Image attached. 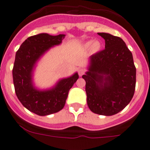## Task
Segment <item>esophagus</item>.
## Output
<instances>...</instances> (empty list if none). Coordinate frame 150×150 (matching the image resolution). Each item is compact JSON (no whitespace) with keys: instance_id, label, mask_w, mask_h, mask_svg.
Here are the masks:
<instances>
[{"instance_id":"esophagus-1","label":"esophagus","mask_w":150,"mask_h":150,"mask_svg":"<svg viewBox=\"0 0 150 150\" xmlns=\"http://www.w3.org/2000/svg\"><path fill=\"white\" fill-rule=\"evenodd\" d=\"M85 71H86V70L84 69H79V71H78L79 75L80 76H82L84 73H85Z\"/></svg>"}]
</instances>
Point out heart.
Here are the masks:
<instances>
[{"mask_svg":"<svg viewBox=\"0 0 150 150\" xmlns=\"http://www.w3.org/2000/svg\"><path fill=\"white\" fill-rule=\"evenodd\" d=\"M85 46L87 47H90L92 46V49H93V51L97 52V51H98L99 49H100V44L97 41H94V42H93L92 41H88V42L86 43Z\"/></svg>","mask_w":150,"mask_h":150,"instance_id":"obj_1","label":"heart"}]
</instances>
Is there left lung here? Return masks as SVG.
<instances>
[{"mask_svg": "<svg viewBox=\"0 0 150 150\" xmlns=\"http://www.w3.org/2000/svg\"><path fill=\"white\" fill-rule=\"evenodd\" d=\"M105 49L90 57L85 80L88 107L93 113L112 116L130 103L136 87V69L132 53L121 38L98 33Z\"/></svg>", "mask_w": 150, "mask_h": 150, "instance_id": "1", "label": "left lung"}]
</instances>
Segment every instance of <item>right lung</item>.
<instances>
[{
	"instance_id": "add662e5",
	"label": "right lung",
	"mask_w": 150,
	"mask_h": 150,
	"mask_svg": "<svg viewBox=\"0 0 150 150\" xmlns=\"http://www.w3.org/2000/svg\"><path fill=\"white\" fill-rule=\"evenodd\" d=\"M63 34L40 33L29 37L21 44L12 70L14 90L22 104L39 116L56 113L65 106L70 89L78 79L77 73L63 79L50 90H38L33 85V70L37 60L49 49L61 44Z\"/></svg>"
}]
</instances>
